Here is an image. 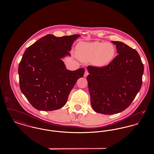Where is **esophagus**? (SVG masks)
<instances>
[{"mask_svg":"<svg viewBox=\"0 0 154 154\" xmlns=\"http://www.w3.org/2000/svg\"><path fill=\"white\" fill-rule=\"evenodd\" d=\"M88 74H89V73H88V70H85V73H84V77H86L88 75Z\"/></svg>","mask_w":154,"mask_h":154,"instance_id":"1","label":"esophagus"}]
</instances>
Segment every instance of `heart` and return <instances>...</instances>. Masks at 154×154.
<instances>
[{"instance_id": "1", "label": "heart", "mask_w": 154, "mask_h": 154, "mask_svg": "<svg viewBox=\"0 0 154 154\" xmlns=\"http://www.w3.org/2000/svg\"><path fill=\"white\" fill-rule=\"evenodd\" d=\"M76 48L80 60L83 62L92 60V63L98 67L108 65L116 54V47L109 43H80L77 45Z\"/></svg>"}]
</instances>
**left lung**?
<instances>
[{
	"mask_svg": "<svg viewBox=\"0 0 154 154\" xmlns=\"http://www.w3.org/2000/svg\"><path fill=\"white\" fill-rule=\"evenodd\" d=\"M117 56L107 66L87 67L91 105L103 114H117L127 109L142 85L144 65L137 51L120 42Z\"/></svg>",
	"mask_w": 154,
	"mask_h": 154,
	"instance_id": "1",
	"label": "left lung"
}]
</instances>
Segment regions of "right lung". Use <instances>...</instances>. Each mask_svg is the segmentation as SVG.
I'll return each mask as SVG.
<instances>
[{
	"mask_svg": "<svg viewBox=\"0 0 154 154\" xmlns=\"http://www.w3.org/2000/svg\"><path fill=\"white\" fill-rule=\"evenodd\" d=\"M79 35L43 37L24 52L18 66L20 87L37 110L52 111L62 107L85 69H66L61 58L70 55L74 41Z\"/></svg>",
	"mask_w": 154,
	"mask_h": 154,
	"instance_id": "add662e5",
	"label": "right lung"
}]
</instances>
